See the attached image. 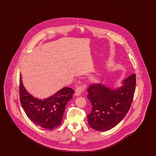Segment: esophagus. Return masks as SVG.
Instances as JSON below:
<instances>
[{
  "instance_id": "obj_1",
  "label": "esophagus",
  "mask_w": 156,
  "mask_h": 156,
  "mask_svg": "<svg viewBox=\"0 0 156 156\" xmlns=\"http://www.w3.org/2000/svg\"><path fill=\"white\" fill-rule=\"evenodd\" d=\"M85 88H86V86L85 85H80V86L76 88V89H75V95L76 96H80L83 92H84L85 90Z\"/></svg>"
}]
</instances>
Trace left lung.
<instances>
[{"label":"left lung","mask_w":156,"mask_h":156,"mask_svg":"<svg viewBox=\"0 0 156 156\" xmlns=\"http://www.w3.org/2000/svg\"><path fill=\"white\" fill-rule=\"evenodd\" d=\"M122 87L108 88L101 83L92 84L87 98L92 105L88 115L89 125L93 129L104 132L116 126L130 109L136 88V74L123 81Z\"/></svg>","instance_id":"8db88e82"}]
</instances>
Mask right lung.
Here are the masks:
<instances>
[{
	"instance_id": "obj_1",
	"label": "right lung",
	"mask_w": 156,
	"mask_h": 156,
	"mask_svg": "<svg viewBox=\"0 0 156 156\" xmlns=\"http://www.w3.org/2000/svg\"><path fill=\"white\" fill-rule=\"evenodd\" d=\"M20 75V100L23 109L30 120L36 125L48 130L59 126L62 120L67 102L73 98L74 90L64 87L52 96L38 99L26 90Z\"/></svg>"
}]
</instances>
